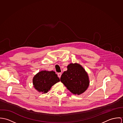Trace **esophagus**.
<instances>
[{"label":"esophagus","mask_w":123,"mask_h":123,"mask_svg":"<svg viewBox=\"0 0 123 123\" xmlns=\"http://www.w3.org/2000/svg\"><path fill=\"white\" fill-rule=\"evenodd\" d=\"M57 75H58V77H59V78H60L61 77V75H62V73H58Z\"/></svg>","instance_id":"esophagus-1"}]
</instances>
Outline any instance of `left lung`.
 I'll list each match as a JSON object with an SVG mask.
<instances>
[{"label": "left lung", "instance_id": "1", "mask_svg": "<svg viewBox=\"0 0 123 123\" xmlns=\"http://www.w3.org/2000/svg\"><path fill=\"white\" fill-rule=\"evenodd\" d=\"M61 81L73 94L80 95L88 88L89 80L88 73L79 64L70 63L67 70L61 76Z\"/></svg>", "mask_w": 123, "mask_h": 123}]
</instances>
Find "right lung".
<instances>
[{"instance_id": "obj_1", "label": "right lung", "mask_w": 123, "mask_h": 123, "mask_svg": "<svg viewBox=\"0 0 123 123\" xmlns=\"http://www.w3.org/2000/svg\"><path fill=\"white\" fill-rule=\"evenodd\" d=\"M60 81L54 71L42 70L34 77L33 83L34 87L38 92L46 93L53 86Z\"/></svg>"}]
</instances>
